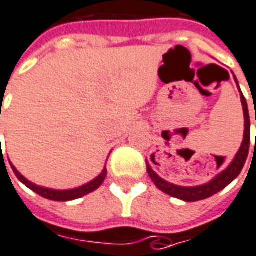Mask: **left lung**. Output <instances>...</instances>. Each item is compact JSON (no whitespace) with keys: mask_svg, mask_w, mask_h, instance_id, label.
Instances as JSON below:
<instances>
[{"mask_svg":"<svg viewBox=\"0 0 256 256\" xmlns=\"http://www.w3.org/2000/svg\"><path fill=\"white\" fill-rule=\"evenodd\" d=\"M233 78L234 82L238 86L237 78L234 74ZM238 88H240V86H238ZM240 98L241 104H242V110H244V138H242L240 150H238V152L236 154V156L232 160V164L224 170H222L219 174H216L215 178H212L210 182H208V183L201 184V186H194V187H183V186L169 183V182H166L162 178H159L158 174L152 170L151 165L146 162V172H148L150 178H151L154 184L158 187L159 190L164 191L165 194L173 196V198H178L182 201H186V202H196V201H201V200H205V198L215 196L216 192H219L224 187H228V184L232 183L234 178L240 174L242 168L246 165L248 151H250V134H251V132H250L251 123H250L248 105H246V98L242 96L241 90Z\"/></svg>","mask_w":256,"mask_h":256,"instance_id":"left-lung-1","label":"left lung"}]
</instances>
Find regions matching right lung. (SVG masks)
<instances>
[{"label": "right lung", "instance_id": "obj_1", "mask_svg": "<svg viewBox=\"0 0 256 256\" xmlns=\"http://www.w3.org/2000/svg\"><path fill=\"white\" fill-rule=\"evenodd\" d=\"M1 140V136H0ZM1 148V146H0ZM10 168L16 174V178H19L26 187H28L30 190H33L34 192H37L38 196H44L47 200H51V201H60V202H65V201H72V200H78V198H82V196L90 194L92 191H96L104 183V180L106 178V168H104L102 172L98 174L97 178L94 180H91L88 183L83 184L80 187H76V188H70V190H54V188H47V187H42V186H37V184L32 183L30 180L24 178L23 174H20L15 166L12 165V162L10 160Z\"/></svg>", "mask_w": 256, "mask_h": 256}]
</instances>
